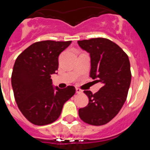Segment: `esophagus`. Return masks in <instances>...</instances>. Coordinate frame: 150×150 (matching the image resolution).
<instances>
[{
    "mask_svg": "<svg viewBox=\"0 0 150 150\" xmlns=\"http://www.w3.org/2000/svg\"><path fill=\"white\" fill-rule=\"evenodd\" d=\"M76 93H82V90L81 89H79V88H76Z\"/></svg>",
    "mask_w": 150,
    "mask_h": 150,
    "instance_id": "1",
    "label": "esophagus"
}]
</instances>
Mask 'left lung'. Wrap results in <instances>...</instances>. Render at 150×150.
<instances>
[{"label": "left lung", "instance_id": "obj_1", "mask_svg": "<svg viewBox=\"0 0 150 150\" xmlns=\"http://www.w3.org/2000/svg\"><path fill=\"white\" fill-rule=\"evenodd\" d=\"M91 58L90 77L103 83L97 93L85 90L89 97L86 107L79 110L80 118L92 125L110 121L125 102L132 79L128 55L116 43L106 38L78 41Z\"/></svg>", "mask_w": 150, "mask_h": 150}]
</instances>
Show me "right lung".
Instances as JSON below:
<instances>
[{"label": "right lung", "mask_w": 150, "mask_h": 150, "mask_svg": "<svg viewBox=\"0 0 150 150\" xmlns=\"http://www.w3.org/2000/svg\"><path fill=\"white\" fill-rule=\"evenodd\" d=\"M71 41L45 40L33 43L16 59L11 86L18 107L36 125L53 123L61 115L75 88H54L50 79L58 68V57Z\"/></svg>", "instance_id": "right-lung-1"}]
</instances>
